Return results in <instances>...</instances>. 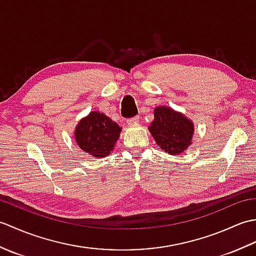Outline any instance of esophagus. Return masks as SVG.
<instances>
[{
    "label": "esophagus",
    "instance_id": "obj_1",
    "mask_svg": "<svg viewBox=\"0 0 256 256\" xmlns=\"http://www.w3.org/2000/svg\"><path fill=\"white\" fill-rule=\"evenodd\" d=\"M138 121H140V116H134V118H128L126 123L128 125H135L136 123H138Z\"/></svg>",
    "mask_w": 256,
    "mask_h": 256
}]
</instances>
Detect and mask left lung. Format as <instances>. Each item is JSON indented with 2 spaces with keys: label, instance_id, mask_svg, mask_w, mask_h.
I'll use <instances>...</instances> for the list:
<instances>
[{
  "label": "left lung",
  "instance_id": "1",
  "mask_svg": "<svg viewBox=\"0 0 256 256\" xmlns=\"http://www.w3.org/2000/svg\"><path fill=\"white\" fill-rule=\"evenodd\" d=\"M150 132L156 144L170 155L182 153L192 144L194 123L172 108L157 106Z\"/></svg>",
  "mask_w": 256,
  "mask_h": 256
}]
</instances>
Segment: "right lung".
I'll return each mask as SVG.
<instances>
[{
  "mask_svg": "<svg viewBox=\"0 0 256 256\" xmlns=\"http://www.w3.org/2000/svg\"><path fill=\"white\" fill-rule=\"evenodd\" d=\"M121 130L108 116L92 111L78 123L74 130V140L84 152L100 158L111 154Z\"/></svg>",
  "mask_w": 256,
  "mask_h": 256,
  "instance_id": "obj_1",
  "label": "right lung"
}]
</instances>
